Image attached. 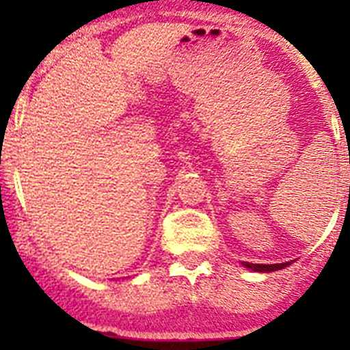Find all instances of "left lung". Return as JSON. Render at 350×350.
I'll return each instance as SVG.
<instances>
[{
  "mask_svg": "<svg viewBox=\"0 0 350 350\" xmlns=\"http://www.w3.org/2000/svg\"><path fill=\"white\" fill-rule=\"evenodd\" d=\"M241 265L247 267V269H250V271H254V272H274V271H280V269H285L287 265H291V261H285V263H271V265H265V263H249V261H241Z\"/></svg>",
  "mask_w": 350,
  "mask_h": 350,
  "instance_id": "obj_1",
  "label": "left lung"
}]
</instances>
